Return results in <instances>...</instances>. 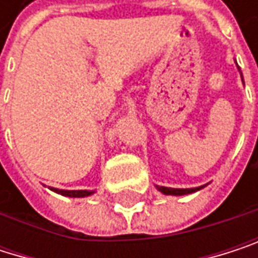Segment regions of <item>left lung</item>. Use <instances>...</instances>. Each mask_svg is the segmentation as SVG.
<instances>
[{"label": "left lung", "instance_id": "8db88e82", "mask_svg": "<svg viewBox=\"0 0 258 258\" xmlns=\"http://www.w3.org/2000/svg\"><path fill=\"white\" fill-rule=\"evenodd\" d=\"M239 71H240V68H239ZM240 76H242V74H240ZM242 80H243V77H242ZM155 187H156L158 191H161L163 195L184 196V195H190V193H195V191H198V190L207 187V184H205V185H201V187H195V188H172V187H163V185H155Z\"/></svg>", "mask_w": 258, "mask_h": 258}]
</instances>
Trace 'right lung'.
I'll return each mask as SVG.
<instances>
[{"label":"right lung","mask_w":258,"mask_h":258,"mask_svg":"<svg viewBox=\"0 0 258 258\" xmlns=\"http://www.w3.org/2000/svg\"><path fill=\"white\" fill-rule=\"evenodd\" d=\"M48 188L53 190L57 195L68 196V198H86V196H91V195L95 193V191H91V190H59V188H54V187H48Z\"/></svg>","instance_id":"1"}]
</instances>
